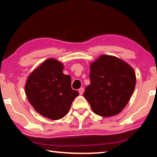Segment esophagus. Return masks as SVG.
Instances as JSON below:
<instances>
[{"label": "esophagus", "instance_id": "esophagus-1", "mask_svg": "<svg viewBox=\"0 0 157 157\" xmlns=\"http://www.w3.org/2000/svg\"><path fill=\"white\" fill-rule=\"evenodd\" d=\"M84 88H83V87H82V88H80V89H79V94H80V95H82V94H83V93H84Z\"/></svg>", "mask_w": 157, "mask_h": 157}]
</instances>
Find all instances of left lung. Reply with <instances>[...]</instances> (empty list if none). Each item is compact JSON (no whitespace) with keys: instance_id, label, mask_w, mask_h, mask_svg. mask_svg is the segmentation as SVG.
<instances>
[{"instance_id":"1","label":"left lung","mask_w":157,"mask_h":157,"mask_svg":"<svg viewBox=\"0 0 157 157\" xmlns=\"http://www.w3.org/2000/svg\"><path fill=\"white\" fill-rule=\"evenodd\" d=\"M91 84L84 96L98 116L109 117L122 111L136 86V74L118 57L102 55L90 66Z\"/></svg>"}]
</instances>
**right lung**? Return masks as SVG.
I'll use <instances>...</instances> for the list:
<instances>
[{"mask_svg": "<svg viewBox=\"0 0 157 157\" xmlns=\"http://www.w3.org/2000/svg\"><path fill=\"white\" fill-rule=\"evenodd\" d=\"M63 69L59 61L47 59L30 74L25 86L31 105L39 114L51 120L64 117L79 95L71 88V76L64 75Z\"/></svg>", "mask_w": 157, "mask_h": 157, "instance_id": "add662e5", "label": "right lung"}]
</instances>
